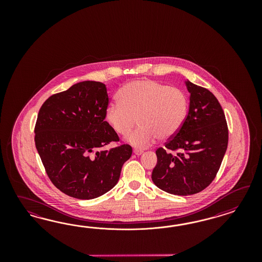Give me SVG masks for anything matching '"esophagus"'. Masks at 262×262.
Returning a JSON list of instances; mask_svg holds the SVG:
<instances>
[{
	"mask_svg": "<svg viewBox=\"0 0 262 262\" xmlns=\"http://www.w3.org/2000/svg\"><path fill=\"white\" fill-rule=\"evenodd\" d=\"M143 152H144V151L140 150V149H135V150H134V154L136 155V156H141Z\"/></svg>",
	"mask_w": 262,
	"mask_h": 262,
	"instance_id": "esophagus-1",
	"label": "esophagus"
}]
</instances>
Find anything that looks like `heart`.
<instances>
[{"label":"heart","instance_id":"b5f03b06","mask_svg":"<svg viewBox=\"0 0 262 262\" xmlns=\"http://www.w3.org/2000/svg\"><path fill=\"white\" fill-rule=\"evenodd\" d=\"M119 102L105 110V120L118 135H127V142L136 148L151 145L157 138L166 140L178 134L188 110L187 98L179 88H168L151 79L127 82L118 91Z\"/></svg>","mask_w":262,"mask_h":262}]
</instances>
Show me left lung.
<instances>
[{
	"instance_id": "1",
	"label": "left lung",
	"mask_w": 262,
	"mask_h": 262,
	"mask_svg": "<svg viewBox=\"0 0 262 262\" xmlns=\"http://www.w3.org/2000/svg\"><path fill=\"white\" fill-rule=\"evenodd\" d=\"M189 110L178 134L159 148L151 180L167 193L187 196L204 190L214 180L228 147L229 132L221 104L209 90L184 80Z\"/></svg>"
}]
</instances>
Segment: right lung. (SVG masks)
Segmentation results:
<instances>
[{"instance_id": "obj_1", "label": "right lung", "mask_w": 262, "mask_h": 262, "mask_svg": "<svg viewBox=\"0 0 262 262\" xmlns=\"http://www.w3.org/2000/svg\"><path fill=\"white\" fill-rule=\"evenodd\" d=\"M107 104L106 85L86 80L51 96L38 112L36 150L52 183L73 198L91 200L108 192L132 157L127 144L103 150L119 141L104 121Z\"/></svg>"}]
</instances>
